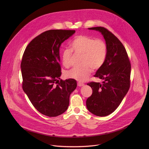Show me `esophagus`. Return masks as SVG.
Segmentation results:
<instances>
[{
	"instance_id": "1",
	"label": "esophagus",
	"mask_w": 149,
	"mask_h": 149,
	"mask_svg": "<svg viewBox=\"0 0 149 149\" xmlns=\"http://www.w3.org/2000/svg\"><path fill=\"white\" fill-rule=\"evenodd\" d=\"M77 85H78L79 86H84V84L83 83H81L79 82V83H77Z\"/></svg>"
}]
</instances>
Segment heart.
I'll return each instance as SVG.
<instances>
[{
  "mask_svg": "<svg viewBox=\"0 0 149 149\" xmlns=\"http://www.w3.org/2000/svg\"><path fill=\"white\" fill-rule=\"evenodd\" d=\"M70 49H65L62 53V63L65 67L70 65L72 52L82 56L81 68H73L67 71L65 76L68 79H73L79 82L86 81L93 68L100 69L104 63L107 55V47L106 43L101 40L80 35L76 37L70 44Z\"/></svg>",
  "mask_w": 149,
  "mask_h": 149,
  "instance_id": "obj_1",
  "label": "heart"
}]
</instances>
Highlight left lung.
Masks as SVG:
<instances>
[{
	"label": "left lung",
	"instance_id": "8db88e82",
	"mask_svg": "<svg viewBox=\"0 0 149 149\" xmlns=\"http://www.w3.org/2000/svg\"><path fill=\"white\" fill-rule=\"evenodd\" d=\"M99 31L107 47L106 60L95 77L104 80L91 82L87 85L92 89V94L86 101L88 110L98 116L112 113L121 103L130 86L131 64L126 49L119 39L103 27L88 28Z\"/></svg>",
	"mask_w": 149,
	"mask_h": 149
}]
</instances>
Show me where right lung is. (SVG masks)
<instances>
[{"mask_svg": "<svg viewBox=\"0 0 149 149\" xmlns=\"http://www.w3.org/2000/svg\"><path fill=\"white\" fill-rule=\"evenodd\" d=\"M75 32L45 31L29 43L23 55V89L32 104L44 115L55 117L64 113L69 104L70 95L77 87L75 80L60 79V65L61 43Z\"/></svg>", "mask_w": 149, "mask_h": 149, "instance_id": "right-lung-1", "label": "right lung"}]
</instances>
